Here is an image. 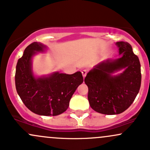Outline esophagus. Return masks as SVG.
<instances>
[{
    "label": "esophagus",
    "instance_id": "obj_1",
    "mask_svg": "<svg viewBox=\"0 0 150 150\" xmlns=\"http://www.w3.org/2000/svg\"><path fill=\"white\" fill-rule=\"evenodd\" d=\"M82 75H83V77L85 78V77L86 76V75H87V72H88V70L87 69H83V70H82Z\"/></svg>",
    "mask_w": 150,
    "mask_h": 150
}]
</instances>
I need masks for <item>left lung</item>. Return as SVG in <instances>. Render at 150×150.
Segmentation results:
<instances>
[{
	"mask_svg": "<svg viewBox=\"0 0 150 150\" xmlns=\"http://www.w3.org/2000/svg\"><path fill=\"white\" fill-rule=\"evenodd\" d=\"M120 58L103 61L88 72L85 83L88 88V99L94 111L117 115L126 110L139 91L142 74L138 57L128 42H117ZM122 69L117 76L112 74Z\"/></svg>",
	"mask_w": 150,
	"mask_h": 150,
	"instance_id": "8db88e82",
	"label": "left lung"
}]
</instances>
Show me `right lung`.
<instances>
[{"label": "right lung", "mask_w": 150, "mask_h": 150, "mask_svg": "<svg viewBox=\"0 0 150 150\" xmlns=\"http://www.w3.org/2000/svg\"><path fill=\"white\" fill-rule=\"evenodd\" d=\"M46 48L42 43L34 42L25 48L16 64L15 85L19 97L30 111L40 115L56 116L66 111L83 78L81 72L72 75L54 72L35 78L32 70V58Z\"/></svg>", "instance_id": "1"}]
</instances>
